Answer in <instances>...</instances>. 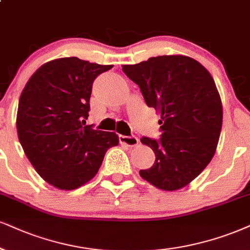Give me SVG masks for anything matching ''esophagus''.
<instances>
[{
    "mask_svg": "<svg viewBox=\"0 0 250 250\" xmlns=\"http://www.w3.org/2000/svg\"><path fill=\"white\" fill-rule=\"evenodd\" d=\"M119 143L125 146L134 147L139 143V139L135 135H119Z\"/></svg>",
    "mask_w": 250,
    "mask_h": 250,
    "instance_id": "34e87169",
    "label": "esophagus"
}]
</instances>
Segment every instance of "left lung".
<instances>
[{"label": "left lung", "mask_w": 250, "mask_h": 250, "mask_svg": "<svg viewBox=\"0 0 250 250\" xmlns=\"http://www.w3.org/2000/svg\"><path fill=\"white\" fill-rule=\"evenodd\" d=\"M123 72L139 85L147 106L161 113L160 139L143 137L155 153V162L140 176L161 190L186 187L213 158L223 105L211 74L198 61L184 55H160Z\"/></svg>", "instance_id": "obj_1"}]
</instances>
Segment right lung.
I'll list each match as a JSON object with an SVG mask.
<instances>
[{
	"mask_svg": "<svg viewBox=\"0 0 250 250\" xmlns=\"http://www.w3.org/2000/svg\"><path fill=\"white\" fill-rule=\"evenodd\" d=\"M111 64L61 58L42 64L21 91L17 133L36 171L58 189L73 190L97 174L118 135L85 125L92 83Z\"/></svg>",
	"mask_w": 250,
	"mask_h": 250,
	"instance_id": "obj_1",
	"label": "right lung"
}]
</instances>
